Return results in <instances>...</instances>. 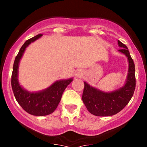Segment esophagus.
Listing matches in <instances>:
<instances>
[{"label": "esophagus", "instance_id": "obj_1", "mask_svg": "<svg viewBox=\"0 0 147 147\" xmlns=\"http://www.w3.org/2000/svg\"><path fill=\"white\" fill-rule=\"evenodd\" d=\"M83 75H84V72H83V70H82V69H79V70L77 71L76 76L78 77V78H82Z\"/></svg>", "mask_w": 147, "mask_h": 147}]
</instances>
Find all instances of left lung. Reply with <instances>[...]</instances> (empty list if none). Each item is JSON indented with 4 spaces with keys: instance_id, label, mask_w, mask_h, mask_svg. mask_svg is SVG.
I'll list each match as a JSON object with an SVG mask.
<instances>
[{
    "instance_id": "obj_1",
    "label": "left lung",
    "mask_w": 147,
    "mask_h": 147,
    "mask_svg": "<svg viewBox=\"0 0 147 147\" xmlns=\"http://www.w3.org/2000/svg\"><path fill=\"white\" fill-rule=\"evenodd\" d=\"M118 45L121 47L118 51L125 55L129 63L128 73L124 85L114 91L104 92L84 82L82 101L87 110L95 116L107 117L117 114L129 103L135 90L134 61L127 46L119 40H118Z\"/></svg>"
}]
</instances>
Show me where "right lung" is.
<instances>
[{
    "instance_id": "add662e5",
    "label": "right lung",
    "mask_w": 147,
    "mask_h": 147,
    "mask_svg": "<svg viewBox=\"0 0 147 147\" xmlns=\"http://www.w3.org/2000/svg\"><path fill=\"white\" fill-rule=\"evenodd\" d=\"M42 34H39L26 41L15 59L11 77V86L16 100L26 112L34 116H45L53 113L61 100L65 88L73 80V78L59 80L50 87L38 92H30L22 87L18 80V68L20 60L26 47Z\"/></svg>"
}]
</instances>
